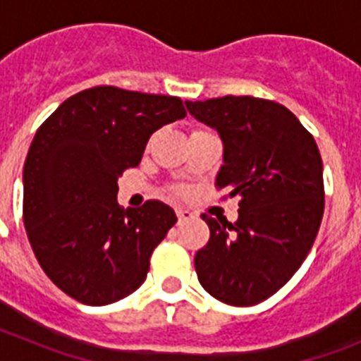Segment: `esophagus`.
Wrapping results in <instances>:
<instances>
[{
	"instance_id": "34e87169",
	"label": "esophagus",
	"mask_w": 361,
	"mask_h": 361,
	"mask_svg": "<svg viewBox=\"0 0 361 361\" xmlns=\"http://www.w3.org/2000/svg\"><path fill=\"white\" fill-rule=\"evenodd\" d=\"M177 216H178V222H180V224H183V222H188V220L193 219V213L188 212V209L178 208V209H177Z\"/></svg>"
}]
</instances>
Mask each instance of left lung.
<instances>
[{
	"mask_svg": "<svg viewBox=\"0 0 361 361\" xmlns=\"http://www.w3.org/2000/svg\"><path fill=\"white\" fill-rule=\"evenodd\" d=\"M216 130L224 164L215 184L240 197L238 220H215L195 255L199 282L229 305H255L295 275L320 229L324 166L311 133L282 104L250 95L186 101Z\"/></svg>",
	"mask_w": 361,
	"mask_h": 361,
	"instance_id": "1",
	"label": "left lung"
}]
</instances>
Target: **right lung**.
Returning a JSON list of instances; mask_svg holds the SVG:
<instances>
[{"label": "right lung", "instance_id": "1", "mask_svg": "<svg viewBox=\"0 0 361 361\" xmlns=\"http://www.w3.org/2000/svg\"><path fill=\"white\" fill-rule=\"evenodd\" d=\"M184 117L178 97L95 86L36 132L23 168L25 229L47 276L81 304H114L146 280L177 215L161 200L123 209L117 178L139 166L153 132Z\"/></svg>", "mask_w": 361, "mask_h": 361}]
</instances>
